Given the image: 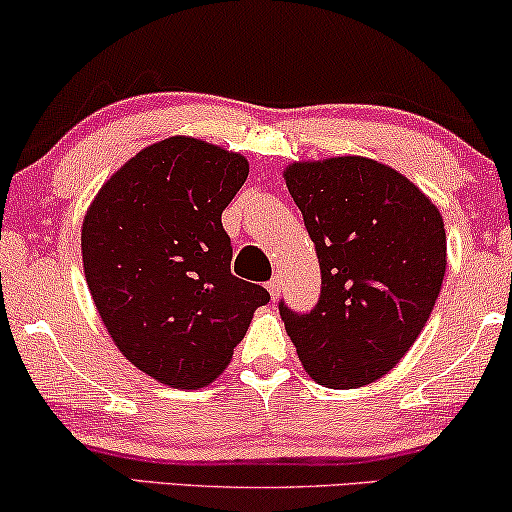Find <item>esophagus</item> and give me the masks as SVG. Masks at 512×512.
<instances>
[{
    "mask_svg": "<svg viewBox=\"0 0 512 512\" xmlns=\"http://www.w3.org/2000/svg\"><path fill=\"white\" fill-rule=\"evenodd\" d=\"M266 290L271 292L273 299H278V294H280V276H273L269 283H266Z\"/></svg>",
    "mask_w": 512,
    "mask_h": 512,
    "instance_id": "34e87169",
    "label": "esophagus"
}]
</instances>
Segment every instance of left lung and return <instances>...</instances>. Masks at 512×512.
Segmentation results:
<instances>
[{"instance_id": "left-lung-1", "label": "left lung", "mask_w": 512, "mask_h": 512, "mask_svg": "<svg viewBox=\"0 0 512 512\" xmlns=\"http://www.w3.org/2000/svg\"><path fill=\"white\" fill-rule=\"evenodd\" d=\"M287 190L320 262V299L278 311L304 369L320 385L352 390L406 355L441 292L445 229L438 208L385 164L331 157L292 164Z\"/></svg>"}]
</instances>
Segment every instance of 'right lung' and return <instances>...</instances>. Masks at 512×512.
<instances>
[{
  "instance_id": "add662e5",
  "label": "right lung",
  "mask_w": 512,
  "mask_h": 512,
  "mask_svg": "<svg viewBox=\"0 0 512 512\" xmlns=\"http://www.w3.org/2000/svg\"><path fill=\"white\" fill-rule=\"evenodd\" d=\"M246 178V157L171 136L113 174L83 220L97 311L122 355L164 385L211 383L271 299L234 276L222 227Z\"/></svg>"
}]
</instances>
